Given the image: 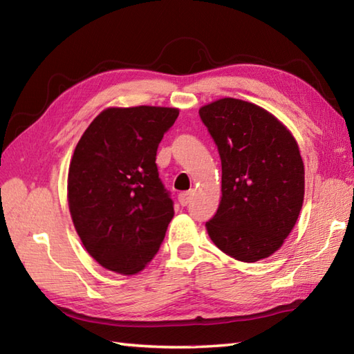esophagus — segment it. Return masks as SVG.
<instances>
[{"instance_id":"1","label":"esophagus","mask_w":354,"mask_h":354,"mask_svg":"<svg viewBox=\"0 0 354 354\" xmlns=\"http://www.w3.org/2000/svg\"><path fill=\"white\" fill-rule=\"evenodd\" d=\"M192 198H193V192H183V193H179L178 201H179V204L185 207L192 201Z\"/></svg>"}]
</instances>
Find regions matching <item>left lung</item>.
Returning a JSON list of instances; mask_svg holds the SVG:
<instances>
[{"label": "left lung", "instance_id": "obj_1", "mask_svg": "<svg viewBox=\"0 0 354 354\" xmlns=\"http://www.w3.org/2000/svg\"><path fill=\"white\" fill-rule=\"evenodd\" d=\"M222 161V198L205 227L232 259L252 263L280 250L304 199L295 138L257 104L221 99L199 109Z\"/></svg>", "mask_w": 354, "mask_h": 354}]
</instances>
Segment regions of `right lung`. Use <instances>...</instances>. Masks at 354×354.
<instances>
[{
  "mask_svg": "<svg viewBox=\"0 0 354 354\" xmlns=\"http://www.w3.org/2000/svg\"><path fill=\"white\" fill-rule=\"evenodd\" d=\"M176 108H109L79 140L68 205L82 243L99 265L132 275L155 257L175 209L158 175V146Z\"/></svg>",
  "mask_w": 354,
  "mask_h": 354,
  "instance_id": "1",
  "label": "right lung"
}]
</instances>
